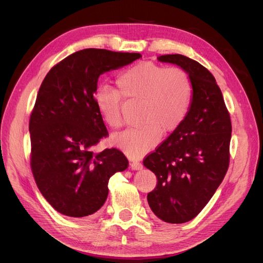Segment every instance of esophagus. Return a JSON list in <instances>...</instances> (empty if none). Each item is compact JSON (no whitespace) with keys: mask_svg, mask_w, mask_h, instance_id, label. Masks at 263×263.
Instances as JSON below:
<instances>
[{"mask_svg":"<svg viewBox=\"0 0 263 263\" xmlns=\"http://www.w3.org/2000/svg\"><path fill=\"white\" fill-rule=\"evenodd\" d=\"M130 168H132V170H141L142 164L137 161H133V162H130Z\"/></svg>","mask_w":263,"mask_h":263,"instance_id":"1","label":"esophagus"}]
</instances>
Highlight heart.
<instances>
[{
  "label": "heart",
  "mask_w": 263,
  "mask_h": 263,
  "mask_svg": "<svg viewBox=\"0 0 263 263\" xmlns=\"http://www.w3.org/2000/svg\"><path fill=\"white\" fill-rule=\"evenodd\" d=\"M116 85L117 91L108 86L100 87L93 102L105 124L117 129L123 125L122 99L139 101V122L142 125L112 137V144L133 158L153 150L161 134L178 130L192 106L193 83L181 68L140 62L119 74Z\"/></svg>",
  "instance_id": "obj_1"
}]
</instances>
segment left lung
<instances>
[{"label":"left lung","mask_w":263,"mask_h":263,"mask_svg":"<svg viewBox=\"0 0 263 263\" xmlns=\"http://www.w3.org/2000/svg\"><path fill=\"white\" fill-rule=\"evenodd\" d=\"M158 60L184 70L194 94L185 122L144 159L158 180L147 201L158 218L183 224L200 214L225 178L232 122L216 80L201 63L178 53Z\"/></svg>","instance_id":"1"}]
</instances>
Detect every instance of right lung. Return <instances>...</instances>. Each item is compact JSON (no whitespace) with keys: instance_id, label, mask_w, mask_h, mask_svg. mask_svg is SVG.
Segmentation results:
<instances>
[{"instance_id":"1","label":"right lung","mask_w":263,"mask_h":263,"mask_svg":"<svg viewBox=\"0 0 263 263\" xmlns=\"http://www.w3.org/2000/svg\"><path fill=\"white\" fill-rule=\"evenodd\" d=\"M140 57L83 49L53 66L39 87L29 118L30 168L41 193L60 214L94 215L106 201L109 178L128 168L116 148L93 153L108 135L93 99L101 74Z\"/></svg>"}]
</instances>
